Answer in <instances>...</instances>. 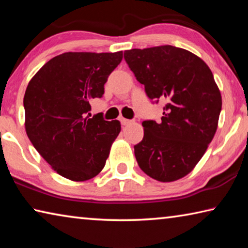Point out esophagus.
<instances>
[{
  "mask_svg": "<svg viewBox=\"0 0 248 248\" xmlns=\"http://www.w3.org/2000/svg\"><path fill=\"white\" fill-rule=\"evenodd\" d=\"M120 123L123 125H128L132 123V120H129V119H125V118H120Z\"/></svg>",
  "mask_w": 248,
  "mask_h": 248,
  "instance_id": "1",
  "label": "esophagus"
}]
</instances>
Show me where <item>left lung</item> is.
Returning a JSON list of instances; mask_svg holds the SVG:
<instances>
[{"label": "left lung", "instance_id": "1", "mask_svg": "<svg viewBox=\"0 0 248 248\" xmlns=\"http://www.w3.org/2000/svg\"><path fill=\"white\" fill-rule=\"evenodd\" d=\"M124 60L145 93L165 104L161 123L145 120L134 145L140 169L158 182H174L194 170L212 141L222 108L209 66L188 50L159 46L124 51Z\"/></svg>", "mask_w": 248, "mask_h": 248}]
</instances>
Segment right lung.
<instances>
[{
    "mask_svg": "<svg viewBox=\"0 0 248 248\" xmlns=\"http://www.w3.org/2000/svg\"><path fill=\"white\" fill-rule=\"evenodd\" d=\"M121 60L123 51L65 52L48 61L29 82L25 129L59 175L84 182L104 169L121 125L118 120L106 121L103 114L90 118V102L102 97L109 74Z\"/></svg>",
    "mask_w": 248,
    "mask_h": 248,
    "instance_id": "right-lung-1",
    "label": "right lung"
}]
</instances>
